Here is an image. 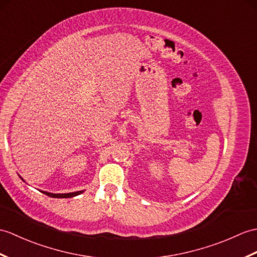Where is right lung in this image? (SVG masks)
<instances>
[{
  "instance_id": "add662e5",
  "label": "right lung",
  "mask_w": 257,
  "mask_h": 257,
  "mask_svg": "<svg viewBox=\"0 0 257 257\" xmlns=\"http://www.w3.org/2000/svg\"><path fill=\"white\" fill-rule=\"evenodd\" d=\"M84 190H80V192H74V193H68V194H52V193H48V192H44L41 190V193H44L45 195L52 197V198H71V197H74L82 194Z\"/></svg>"
}]
</instances>
